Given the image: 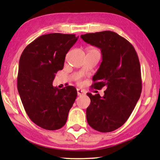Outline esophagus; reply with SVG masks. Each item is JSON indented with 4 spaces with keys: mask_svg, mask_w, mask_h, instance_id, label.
Returning a JSON list of instances; mask_svg holds the SVG:
<instances>
[{
    "mask_svg": "<svg viewBox=\"0 0 160 160\" xmlns=\"http://www.w3.org/2000/svg\"><path fill=\"white\" fill-rule=\"evenodd\" d=\"M77 92H78V95L80 96V95H82V94H85V91H84L82 90H80V89H78Z\"/></svg>",
    "mask_w": 160,
    "mask_h": 160,
    "instance_id": "34e87169",
    "label": "esophagus"
}]
</instances>
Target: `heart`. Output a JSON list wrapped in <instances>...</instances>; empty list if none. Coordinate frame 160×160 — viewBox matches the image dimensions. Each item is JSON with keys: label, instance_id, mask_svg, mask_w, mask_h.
Instances as JSON below:
<instances>
[{"label": "heart", "instance_id": "b5f03b06", "mask_svg": "<svg viewBox=\"0 0 160 160\" xmlns=\"http://www.w3.org/2000/svg\"><path fill=\"white\" fill-rule=\"evenodd\" d=\"M90 51H94V52H99V51L97 50V48H91Z\"/></svg>", "mask_w": 160, "mask_h": 160}]
</instances>
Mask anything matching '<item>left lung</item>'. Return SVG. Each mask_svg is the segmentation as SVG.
Wrapping results in <instances>:
<instances>
[{
  "label": "left lung",
  "mask_w": 160,
  "mask_h": 160,
  "mask_svg": "<svg viewBox=\"0 0 160 160\" xmlns=\"http://www.w3.org/2000/svg\"><path fill=\"white\" fill-rule=\"evenodd\" d=\"M80 37L101 50L102 61L93 77L92 88H107L103 97L87 94L91 100L86 110L87 121L96 131L112 132L128 120L140 97L138 56L131 43L116 32L103 31Z\"/></svg>",
  "instance_id": "left-lung-1"
}]
</instances>
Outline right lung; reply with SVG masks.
I'll return each instance as SVG.
<instances>
[{"mask_svg": "<svg viewBox=\"0 0 160 160\" xmlns=\"http://www.w3.org/2000/svg\"><path fill=\"white\" fill-rule=\"evenodd\" d=\"M78 39L75 34L42 35L27 46L20 56L18 92L29 118L42 128H62L77 97L74 87L58 89L52 82Z\"/></svg>", "mask_w": 160, "mask_h": 160, "instance_id": "add662e5", "label": "right lung"}]
</instances>
